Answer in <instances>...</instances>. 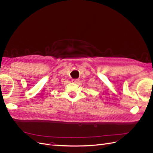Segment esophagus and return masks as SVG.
<instances>
[{"mask_svg": "<svg viewBox=\"0 0 153 153\" xmlns=\"http://www.w3.org/2000/svg\"><path fill=\"white\" fill-rule=\"evenodd\" d=\"M72 82L75 83V84H77V83L79 82V79H73Z\"/></svg>", "mask_w": 153, "mask_h": 153, "instance_id": "34e87169", "label": "esophagus"}]
</instances>
